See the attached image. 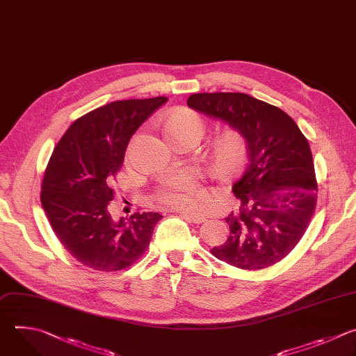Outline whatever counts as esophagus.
Returning <instances> with one entry per match:
<instances>
[{
	"label": "esophagus",
	"mask_w": 356,
	"mask_h": 356,
	"mask_svg": "<svg viewBox=\"0 0 356 356\" xmlns=\"http://www.w3.org/2000/svg\"><path fill=\"white\" fill-rule=\"evenodd\" d=\"M179 215L184 218V219H186V220H189V222H192V223H195V225H200V223H203L206 219L203 218V216H200V215H189V213H185V211H178Z\"/></svg>",
	"instance_id": "1"
}]
</instances>
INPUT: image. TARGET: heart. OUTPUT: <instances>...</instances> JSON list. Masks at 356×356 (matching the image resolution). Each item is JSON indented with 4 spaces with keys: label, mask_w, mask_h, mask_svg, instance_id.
<instances>
[{
    "label": "heart",
    "mask_w": 356,
    "mask_h": 356,
    "mask_svg": "<svg viewBox=\"0 0 356 356\" xmlns=\"http://www.w3.org/2000/svg\"><path fill=\"white\" fill-rule=\"evenodd\" d=\"M206 124L200 115L188 108L175 109L165 119L164 130L171 141L193 136L202 138ZM247 143L237 131H226L213 141L206 163L220 178L236 177L245 165ZM200 177L193 171H175L163 177L152 192L153 200L160 206L178 211H196L200 206Z\"/></svg>",
    "instance_id": "heart-1"
}]
</instances>
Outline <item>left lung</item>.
<instances>
[{
    "label": "left lung",
    "mask_w": 356,
    "mask_h": 356,
    "mask_svg": "<svg viewBox=\"0 0 356 356\" xmlns=\"http://www.w3.org/2000/svg\"><path fill=\"white\" fill-rule=\"evenodd\" d=\"M188 106L238 130L250 153L244 175L233 185L240 204L226 218L230 236L210 252L247 270L277 264L314 215L318 186L307 138L286 112L244 92L193 94Z\"/></svg>",
    "instance_id": "obj_1"
}]
</instances>
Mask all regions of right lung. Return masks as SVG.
Listing matches in <instances>:
<instances>
[{
    "label": "right lung",
    "instance_id": "1",
    "mask_svg": "<svg viewBox=\"0 0 356 356\" xmlns=\"http://www.w3.org/2000/svg\"><path fill=\"white\" fill-rule=\"evenodd\" d=\"M167 101L156 97L99 106L71 124L53 150L40 202L63 247L91 269L122 270L150 245L160 213L115 220L109 203L130 137Z\"/></svg>",
    "mask_w": 356,
    "mask_h": 356
}]
</instances>
